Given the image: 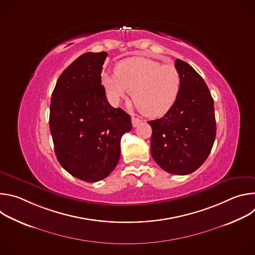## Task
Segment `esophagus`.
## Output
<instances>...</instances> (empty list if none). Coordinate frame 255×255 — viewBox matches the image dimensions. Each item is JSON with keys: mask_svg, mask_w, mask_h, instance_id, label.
<instances>
[{"mask_svg": "<svg viewBox=\"0 0 255 255\" xmlns=\"http://www.w3.org/2000/svg\"><path fill=\"white\" fill-rule=\"evenodd\" d=\"M132 125H133V127H136V126H138L140 123H141V120L140 119H138V118H135V117H132Z\"/></svg>", "mask_w": 255, "mask_h": 255, "instance_id": "1", "label": "esophagus"}]
</instances>
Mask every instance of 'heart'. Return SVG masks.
Returning <instances> with one entry per match:
<instances>
[{"instance_id": "1", "label": "heart", "mask_w": 255, "mask_h": 255, "mask_svg": "<svg viewBox=\"0 0 255 255\" xmlns=\"http://www.w3.org/2000/svg\"><path fill=\"white\" fill-rule=\"evenodd\" d=\"M102 83L115 104L132 91L135 108L147 117L165 114L175 103L181 87L175 66L146 57L121 61L113 74L102 76Z\"/></svg>"}]
</instances>
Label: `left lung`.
Here are the masks:
<instances>
[{
    "instance_id": "1",
    "label": "left lung",
    "mask_w": 255,
    "mask_h": 255,
    "mask_svg": "<svg viewBox=\"0 0 255 255\" xmlns=\"http://www.w3.org/2000/svg\"><path fill=\"white\" fill-rule=\"evenodd\" d=\"M181 87L167 113L149 121L152 128L150 150L165 171L185 175L197 170L209 156L216 137L214 100L198 72L176 59Z\"/></svg>"
}]
</instances>
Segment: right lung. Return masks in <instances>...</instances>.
I'll return each mask as SVG.
<instances>
[{"label": "right lung", "instance_id": "right-lung-1", "mask_svg": "<svg viewBox=\"0 0 255 255\" xmlns=\"http://www.w3.org/2000/svg\"><path fill=\"white\" fill-rule=\"evenodd\" d=\"M107 52H87L58 78L50 102L49 127L60 165L71 175L96 183L120 158V142L131 117L109 104L101 74Z\"/></svg>", "mask_w": 255, "mask_h": 255}]
</instances>
